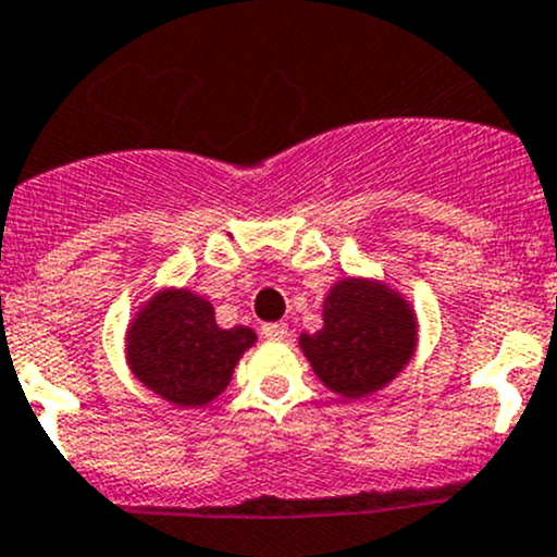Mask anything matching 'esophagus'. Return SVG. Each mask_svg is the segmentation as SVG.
<instances>
[{"mask_svg": "<svg viewBox=\"0 0 557 557\" xmlns=\"http://www.w3.org/2000/svg\"><path fill=\"white\" fill-rule=\"evenodd\" d=\"M261 334H263V339L280 342V339H285V336H288V325H285V323H267L261 329Z\"/></svg>", "mask_w": 557, "mask_h": 557, "instance_id": "esophagus-1", "label": "esophagus"}]
</instances>
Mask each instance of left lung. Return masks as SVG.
<instances>
[{
  "label": "left lung",
  "instance_id": "1",
  "mask_svg": "<svg viewBox=\"0 0 557 557\" xmlns=\"http://www.w3.org/2000/svg\"><path fill=\"white\" fill-rule=\"evenodd\" d=\"M299 347L329 391L367 398L412 361L418 314L385 280L342 277L323 299V329L301 334Z\"/></svg>",
  "mask_w": 557,
  "mask_h": 557
}]
</instances>
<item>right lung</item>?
Segmentation results:
<instances>
[{"mask_svg":"<svg viewBox=\"0 0 557 557\" xmlns=\"http://www.w3.org/2000/svg\"><path fill=\"white\" fill-rule=\"evenodd\" d=\"M256 339L247 325L221 329L212 301L172 285L156 290L128 320L126 363L159 398L199 409L226 391L239 358Z\"/></svg>","mask_w":557,"mask_h":557,"instance_id":"add662e5","label":"right lung"}]
</instances>
